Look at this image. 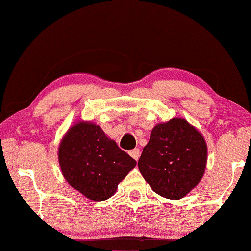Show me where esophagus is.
<instances>
[{"label":"esophagus","instance_id":"esophagus-1","mask_svg":"<svg viewBox=\"0 0 251 251\" xmlns=\"http://www.w3.org/2000/svg\"><path fill=\"white\" fill-rule=\"evenodd\" d=\"M129 155L134 159H136V161H138L140 157V150L139 149H134V150L129 151Z\"/></svg>","mask_w":251,"mask_h":251}]
</instances>
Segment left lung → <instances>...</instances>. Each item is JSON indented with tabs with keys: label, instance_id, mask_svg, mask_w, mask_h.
<instances>
[{
	"label": "left lung",
	"instance_id": "obj_1",
	"mask_svg": "<svg viewBox=\"0 0 251 251\" xmlns=\"http://www.w3.org/2000/svg\"><path fill=\"white\" fill-rule=\"evenodd\" d=\"M206 162L204 137L184 119H172L154 127L138 167L155 193L179 200L200 182Z\"/></svg>",
	"mask_w": 251,
	"mask_h": 251
}]
</instances>
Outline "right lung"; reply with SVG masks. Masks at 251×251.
I'll use <instances>...</instances> for the list:
<instances>
[{
    "label": "right lung",
    "instance_id": "add662e5",
    "mask_svg": "<svg viewBox=\"0 0 251 251\" xmlns=\"http://www.w3.org/2000/svg\"><path fill=\"white\" fill-rule=\"evenodd\" d=\"M58 158L68 183L96 201L113 195L137 164L99 126L89 122H79L68 131L60 142Z\"/></svg>",
    "mask_w": 251,
    "mask_h": 251
}]
</instances>
